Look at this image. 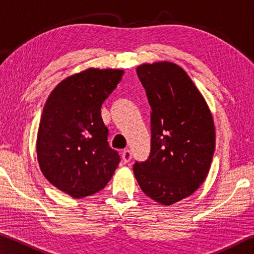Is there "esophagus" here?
<instances>
[{"instance_id":"esophagus-1","label":"esophagus","mask_w":254,"mask_h":254,"mask_svg":"<svg viewBox=\"0 0 254 254\" xmlns=\"http://www.w3.org/2000/svg\"><path fill=\"white\" fill-rule=\"evenodd\" d=\"M132 159V153H131V151L130 150H124V151L122 152V160L126 162V163H127L128 161H130Z\"/></svg>"}]
</instances>
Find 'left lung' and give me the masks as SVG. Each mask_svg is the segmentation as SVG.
Masks as SVG:
<instances>
[{"label": "left lung", "mask_w": 254, "mask_h": 254, "mask_svg": "<svg viewBox=\"0 0 254 254\" xmlns=\"http://www.w3.org/2000/svg\"><path fill=\"white\" fill-rule=\"evenodd\" d=\"M151 106V151L133 166L145 195L169 206L196 191L207 177L215 127L205 98L182 67L169 62L136 68Z\"/></svg>", "instance_id": "1"}]
</instances>
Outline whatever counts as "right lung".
Segmentation results:
<instances>
[{"label":"right lung","instance_id":"obj_1","mask_svg":"<svg viewBox=\"0 0 254 254\" xmlns=\"http://www.w3.org/2000/svg\"><path fill=\"white\" fill-rule=\"evenodd\" d=\"M123 74L88 68L60 81L45 104L38 162L48 182L74 198L102 190L119 166V153L107 142L101 107Z\"/></svg>","mask_w":254,"mask_h":254}]
</instances>
